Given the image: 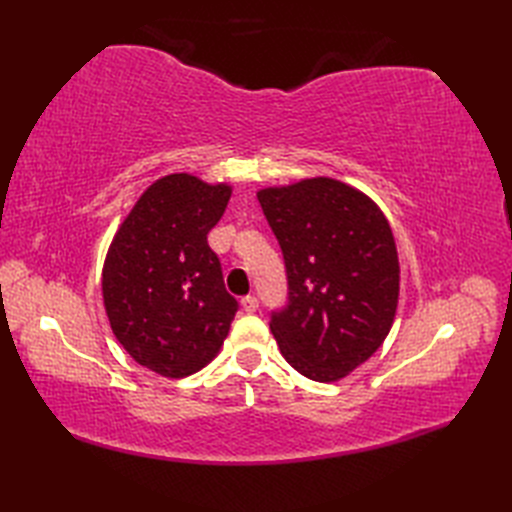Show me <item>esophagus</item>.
Wrapping results in <instances>:
<instances>
[{
  "label": "esophagus",
  "instance_id": "obj_1",
  "mask_svg": "<svg viewBox=\"0 0 512 512\" xmlns=\"http://www.w3.org/2000/svg\"><path fill=\"white\" fill-rule=\"evenodd\" d=\"M241 305H243V309H245L247 314H254L256 309H258V299L256 297H243Z\"/></svg>",
  "mask_w": 512,
  "mask_h": 512
}]
</instances>
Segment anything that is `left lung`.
<instances>
[{"instance_id":"obj_1","label":"left lung","mask_w":512,"mask_h":512,"mask_svg":"<svg viewBox=\"0 0 512 512\" xmlns=\"http://www.w3.org/2000/svg\"><path fill=\"white\" fill-rule=\"evenodd\" d=\"M258 203L288 277V303L269 322L282 356L309 380L348 376L395 320L399 260L389 222L369 196L329 177L265 188Z\"/></svg>"}]
</instances>
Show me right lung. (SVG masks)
I'll list each match as a JSON object with an SVG mask.
<instances>
[{"mask_svg":"<svg viewBox=\"0 0 512 512\" xmlns=\"http://www.w3.org/2000/svg\"><path fill=\"white\" fill-rule=\"evenodd\" d=\"M230 192L226 183L166 175L136 200L108 247V322L132 359L164 378H185L211 363L239 309L207 243Z\"/></svg>","mask_w":512,"mask_h":512,"instance_id":"1","label":"right lung"}]
</instances>
